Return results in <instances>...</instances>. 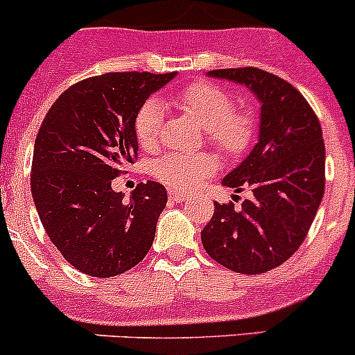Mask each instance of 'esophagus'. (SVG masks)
<instances>
[{
    "mask_svg": "<svg viewBox=\"0 0 355 355\" xmlns=\"http://www.w3.org/2000/svg\"><path fill=\"white\" fill-rule=\"evenodd\" d=\"M168 194H170V199H171V200H175V202H184V200L187 199V196H185L184 192H180V191H173V189H171V191L168 192Z\"/></svg>",
    "mask_w": 355,
    "mask_h": 355,
    "instance_id": "1",
    "label": "esophagus"
}]
</instances>
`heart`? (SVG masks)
I'll list each match as a JSON object with an SVG mask.
<instances>
[{
  "instance_id": "b5f03b06",
  "label": "heart",
  "mask_w": 355,
  "mask_h": 355,
  "mask_svg": "<svg viewBox=\"0 0 355 355\" xmlns=\"http://www.w3.org/2000/svg\"><path fill=\"white\" fill-rule=\"evenodd\" d=\"M177 103L189 116L206 130V137L227 156H239L254 139L256 118L247 110H235L228 92L214 84L198 82L182 89ZM164 120V105L159 99H149L135 116V135L144 149H155L159 142ZM218 170L216 156L211 153L182 155L170 153L153 164L157 180L180 191L194 189L202 178Z\"/></svg>"
}]
</instances>
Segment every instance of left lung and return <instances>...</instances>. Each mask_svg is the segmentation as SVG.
Returning <instances> with one entry per match:
<instances>
[{"mask_svg":"<svg viewBox=\"0 0 355 355\" xmlns=\"http://www.w3.org/2000/svg\"><path fill=\"white\" fill-rule=\"evenodd\" d=\"M207 77L249 89L261 105L257 144L221 180L252 191L235 209L214 202L200 232L206 252L242 275L280 266L306 239L324 194V142L320 120L304 96L284 78L254 67L221 68Z\"/></svg>","mask_w":355,"mask_h":355,"instance_id":"left-lung-1","label":"left lung"}]
</instances>
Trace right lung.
I'll use <instances>...</instances> for the list:
<instances>
[{
    "instance_id": "add662e5",
    "label": "right lung",
    "mask_w": 355,
    "mask_h": 355,
    "mask_svg": "<svg viewBox=\"0 0 355 355\" xmlns=\"http://www.w3.org/2000/svg\"><path fill=\"white\" fill-rule=\"evenodd\" d=\"M175 77L114 71L85 78L42 120L31 175L35 209L56 249L89 277L123 273L151 249L166 189L148 180L125 200L111 180L137 156L139 110Z\"/></svg>"
}]
</instances>
